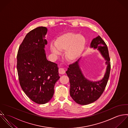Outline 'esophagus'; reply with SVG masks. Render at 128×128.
I'll return each instance as SVG.
<instances>
[{
    "label": "esophagus",
    "mask_w": 128,
    "mask_h": 128,
    "mask_svg": "<svg viewBox=\"0 0 128 128\" xmlns=\"http://www.w3.org/2000/svg\"><path fill=\"white\" fill-rule=\"evenodd\" d=\"M59 73L60 74H64L66 72V70L64 68H59Z\"/></svg>",
    "instance_id": "esophagus-1"
}]
</instances>
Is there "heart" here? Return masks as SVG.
<instances>
[{
	"instance_id": "obj_1",
	"label": "heart",
	"mask_w": 128,
	"mask_h": 128,
	"mask_svg": "<svg viewBox=\"0 0 128 128\" xmlns=\"http://www.w3.org/2000/svg\"><path fill=\"white\" fill-rule=\"evenodd\" d=\"M86 44L85 37L76 32H67L58 36L55 42L50 44V50L55 57L65 50L66 59L71 62L78 61L82 56Z\"/></svg>"
}]
</instances>
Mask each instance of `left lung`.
I'll return each mask as SVG.
<instances>
[{
  "mask_svg": "<svg viewBox=\"0 0 128 128\" xmlns=\"http://www.w3.org/2000/svg\"><path fill=\"white\" fill-rule=\"evenodd\" d=\"M91 48L97 49L104 58L106 68L100 80L93 81L83 74L79 65V60L69 65L66 72L70 83V94L73 100L80 105H86L98 100L106 86L111 68L108 50L104 41L98 36L91 42Z\"/></svg>",
  "mask_w": 128,
  "mask_h": 128,
  "instance_id": "1",
  "label": "left lung"
}]
</instances>
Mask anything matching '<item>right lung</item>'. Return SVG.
<instances>
[{"instance_id": "right-lung-1", "label": "right lung", "mask_w": 128, "mask_h": 128, "mask_svg": "<svg viewBox=\"0 0 128 128\" xmlns=\"http://www.w3.org/2000/svg\"><path fill=\"white\" fill-rule=\"evenodd\" d=\"M48 28L38 27L28 32L19 46L17 69L22 89L38 104H45L53 97L54 86L59 79L57 64L47 60L45 36Z\"/></svg>"}]
</instances>
